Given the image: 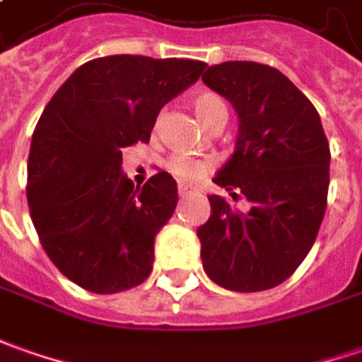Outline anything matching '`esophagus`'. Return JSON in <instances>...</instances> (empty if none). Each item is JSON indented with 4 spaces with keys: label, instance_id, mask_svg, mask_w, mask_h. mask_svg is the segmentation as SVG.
<instances>
[{
    "label": "esophagus",
    "instance_id": "1",
    "mask_svg": "<svg viewBox=\"0 0 362 362\" xmlns=\"http://www.w3.org/2000/svg\"><path fill=\"white\" fill-rule=\"evenodd\" d=\"M190 194H192V188L184 186V184H180V186H178V196H180V198H186V196H190Z\"/></svg>",
    "mask_w": 362,
    "mask_h": 362
}]
</instances>
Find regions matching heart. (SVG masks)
Masks as SVG:
<instances>
[{"instance_id":"heart-1","label":"heart","mask_w":362,"mask_h":362,"mask_svg":"<svg viewBox=\"0 0 362 362\" xmlns=\"http://www.w3.org/2000/svg\"><path fill=\"white\" fill-rule=\"evenodd\" d=\"M192 107H194V112L198 115V119L202 120V124L208 129H214L218 124H226V120H228V103L222 95H218L214 90H202L198 95H194ZM160 122L162 112L156 119V129L160 127ZM166 168L174 178H178L180 182H194L210 170V164L204 160H196L192 156L176 154L166 162Z\"/></svg>"}]
</instances>
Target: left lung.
Instances as JSON below:
<instances>
[{
  "label": "left lung",
  "mask_w": 362,
  "mask_h": 362,
  "mask_svg": "<svg viewBox=\"0 0 362 362\" xmlns=\"http://www.w3.org/2000/svg\"><path fill=\"white\" fill-rule=\"evenodd\" d=\"M208 67V65H206ZM202 81L238 110L240 134L230 162L214 178L235 202L208 196L210 220L198 228L208 277L253 293L284 284L315 243L329 192L331 150L313 103L281 71L228 61Z\"/></svg>",
  "instance_id": "1"
}]
</instances>
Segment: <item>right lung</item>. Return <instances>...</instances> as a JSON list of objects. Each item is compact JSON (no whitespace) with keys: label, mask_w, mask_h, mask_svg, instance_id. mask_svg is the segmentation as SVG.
<instances>
[{"label":"right lung","mask_w":362,"mask_h":362,"mask_svg":"<svg viewBox=\"0 0 362 362\" xmlns=\"http://www.w3.org/2000/svg\"><path fill=\"white\" fill-rule=\"evenodd\" d=\"M204 69L190 59L98 57L47 103L31 139L27 202L49 259L78 287L119 293L152 272L178 188L168 172L134 188L120 172L122 150L146 144L162 107Z\"/></svg>","instance_id":"add662e5"}]
</instances>
